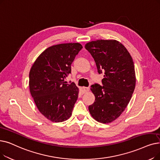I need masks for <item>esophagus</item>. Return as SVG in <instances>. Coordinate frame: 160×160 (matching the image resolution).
<instances>
[{
  "label": "esophagus",
  "mask_w": 160,
  "mask_h": 160,
  "mask_svg": "<svg viewBox=\"0 0 160 160\" xmlns=\"http://www.w3.org/2000/svg\"><path fill=\"white\" fill-rule=\"evenodd\" d=\"M82 91L84 93H86V92L89 91V88H87V87H83L82 88Z\"/></svg>",
  "instance_id": "esophagus-1"
}]
</instances>
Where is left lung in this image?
<instances>
[{"label":"left lung","mask_w":160,"mask_h":160,"mask_svg":"<svg viewBox=\"0 0 160 160\" xmlns=\"http://www.w3.org/2000/svg\"><path fill=\"white\" fill-rule=\"evenodd\" d=\"M85 48L93 57L97 72L104 74L102 86H91L95 99L89 111L99 122L110 123L123 112L134 92L133 61L124 46L115 40L92 41Z\"/></svg>","instance_id":"1"}]
</instances>
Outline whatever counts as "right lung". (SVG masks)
Listing matches in <instances>:
<instances>
[{
  "mask_svg": "<svg viewBox=\"0 0 160 160\" xmlns=\"http://www.w3.org/2000/svg\"><path fill=\"white\" fill-rule=\"evenodd\" d=\"M82 46L61 44L49 47L34 61L29 72V89L40 112L48 120L61 122L71 117L78 88L65 79Z\"/></svg>",
  "mask_w": 160,
  "mask_h": 160,
  "instance_id": "right-lung-1",
  "label": "right lung"
}]
</instances>
